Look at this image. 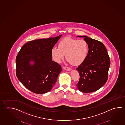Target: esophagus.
Masks as SVG:
<instances>
[{
    "label": "esophagus",
    "mask_w": 125,
    "mask_h": 125,
    "mask_svg": "<svg viewBox=\"0 0 125 125\" xmlns=\"http://www.w3.org/2000/svg\"><path fill=\"white\" fill-rule=\"evenodd\" d=\"M63 68H64V70H66V71H71V70H72V68H71L68 67H66V66L64 67Z\"/></svg>",
    "instance_id": "1"
}]
</instances>
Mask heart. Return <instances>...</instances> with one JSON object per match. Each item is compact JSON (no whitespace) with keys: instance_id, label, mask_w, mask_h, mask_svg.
<instances>
[{"instance_id":"obj_1","label":"heart","mask_w":125,"mask_h":125,"mask_svg":"<svg viewBox=\"0 0 125 125\" xmlns=\"http://www.w3.org/2000/svg\"><path fill=\"white\" fill-rule=\"evenodd\" d=\"M89 52V45L87 41L66 37L60 42L58 48L51 50L52 58L56 62H61L66 57L68 62L74 65L83 63L87 58Z\"/></svg>"}]
</instances>
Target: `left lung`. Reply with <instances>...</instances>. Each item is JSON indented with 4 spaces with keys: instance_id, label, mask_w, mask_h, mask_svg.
Masks as SVG:
<instances>
[{
    "instance_id": "8db88e82",
    "label": "left lung",
    "mask_w": 125,
    "mask_h": 125,
    "mask_svg": "<svg viewBox=\"0 0 125 125\" xmlns=\"http://www.w3.org/2000/svg\"><path fill=\"white\" fill-rule=\"evenodd\" d=\"M83 38L89 45L87 57L76 68L80 76L76 84L82 92H94L104 86L108 79L110 60L107 50L100 42L87 36H78Z\"/></svg>"
}]
</instances>
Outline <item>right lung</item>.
<instances>
[{
  "mask_svg": "<svg viewBox=\"0 0 125 125\" xmlns=\"http://www.w3.org/2000/svg\"><path fill=\"white\" fill-rule=\"evenodd\" d=\"M61 36L29 42L19 52L16 58L17 77L31 92L46 93L57 82L62 68L52 61L51 50ZM31 62L34 64H31Z\"/></svg>",
  "mask_w": 125,
  "mask_h": 125,
  "instance_id": "1",
  "label": "right lung"
}]
</instances>
